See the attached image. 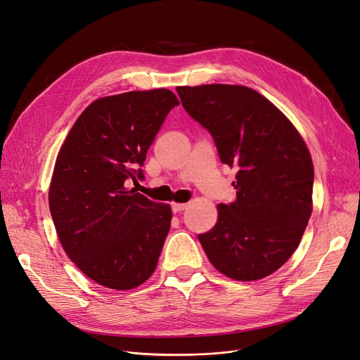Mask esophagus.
Returning a JSON list of instances; mask_svg holds the SVG:
<instances>
[{
  "mask_svg": "<svg viewBox=\"0 0 360 360\" xmlns=\"http://www.w3.org/2000/svg\"><path fill=\"white\" fill-rule=\"evenodd\" d=\"M188 207V204H184V202H174L172 204V212L174 213H178V212H182V210H185Z\"/></svg>",
  "mask_w": 360,
  "mask_h": 360,
  "instance_id": "esophagus-1",
  "label": "esophagus"
}]
</instances>
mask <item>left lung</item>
Returning a JSON list of instances; mask_svg holds the SVG:
<instances>
[{"label": "left lung", "instance_id": "obj_1", "mask_svg": "<svg viewBox=\"0 0 360 360\" xmlns=\"http://www.w3.org/2000/svg\"><path fill=\"white\" fill-rule=\"evenodd\" d=\"M190 115L209 129L220 160L238 167L236 200L198 240L217 271L254 281L278 270L312 213L314 165L299 131L262 94L239 84L179 86Z\"/></svg>", "mask_w": 360, "mask_h": 360}]
</instances>
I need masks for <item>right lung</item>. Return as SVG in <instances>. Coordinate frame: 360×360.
Returning a JSON list of instances; mask_svg holds the SVG:
<instances>
[{
    "label": "right lung",
    "mask_w": 360,
    "mask_h": 360,
    "mask_svg": "<svg viewBox=\"0 0 360 360\" xmlns=\"http://www.w3.org/2000/svg\"><path fill=\"white\" fill-rule=\"evenodd\" d=\"M179 101L174 91H127L91 102L56 156L49 210L68 258L98 285L129 290L153 274L172 209L128 190Z\"/></svg>",
    "instance_id": "add662e5"
}]
</instances>
